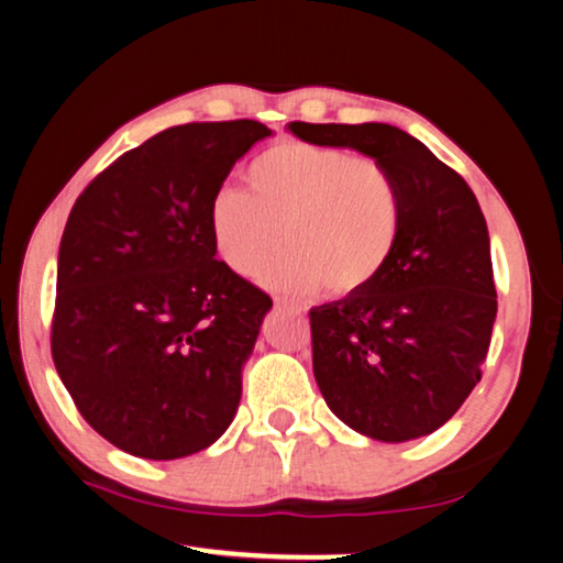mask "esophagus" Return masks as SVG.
<instances>
[{
  "label": "esophagus",
  "mask_w": 563,
  "mask_h": 563,
  "mask_svg": "<svg viewBox=\"0 0 563 563\" xmlns=\"http://www.w3.org/2000/svg\"><path fill=\"white\" fill-rule=\"evenodd\" d=\"M278 310H283V312H288V316H292V318H298V320H302L305 322V308L302 305H298V302H288V300H280L278 298Z\"/></svg>",
  "instance_id": "esophagus-1"
}]
</instances>
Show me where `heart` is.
<instances>
[{
    "label": "heart",
    "mask_w": 563,
    "mask_h": 563,
    "mask_svg": "<svg viewBox=\"0 0 563 563\" xmlns=\"http://www.w3.org/2000/svg\"><path fill=\"white\" fill-rule=\"evenodd\" d=\"M247 194L225 188L211 203L216 251L228 268L258 265L273 290L305 295L322 283L335 298L373 288L405 231V196L383 161L340 146L285 141L245 168Z\"/></svg>",
    "instance_id": "heart-1"
}]
</instances>
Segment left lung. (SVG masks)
<instances>
[{
	"label": "left lung",
	"mask_w": 563,
	"mask_h": 563,
	"mask_svg": "<svg viewBox=\"0 0 563 563\" xmlns=\"http://www.w3.org/2000/svg\"><path fill=\"white\" fill-rule=\"evenodd\" d=\"M290 131L383 161L405 196L402 241L383 278L310 310L322 397L347 427L379 442L440 430L482 379L497 318L476 196L422 141L389 123L292 121Z\"/></svg>",
	"instance_id": "8db88e82"
}]
</instances>
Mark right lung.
I'll list each match as a JSON object with an SVG mask.
<instances>
[{"instance_id": "obj_1", "label": "right lung", "mask_w": 563, "mask_h": 563, "mask_svg": "<svg viewBox=\"0 0 563 563\" xmlns=\"http://www.w3.org/2000/svg\"><path fill=\"white\" fill-rule=\"evenodd\" d=\"M258 121L170 126L84 188L66 221L52 357L113 446L178 460L233 422L271 295L216 261L211 203Z\"/></svg>"}]
</instances>
